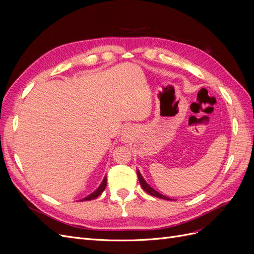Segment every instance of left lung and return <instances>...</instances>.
Wrapping results in <instances>:
<instances>
[{
    "instance_id": "left-lung-1",
    "label": "left lung",
    "mask_w": 254,
    "mask_h": 254,
    "mask_svg": "<svg viewBox=\"0 0 254 254\" xmlns=\"http://www.w3.org/2000/svg\"><path fill=\"white\" fill-rule=\"evenodd\" d=\"M136 174H137V178H139V181H140L141 187H142V189L146 191V193L149 194V195H151V196H153V197H158V198H161V199H164V200H172L171 198L165 197L164 195L158 193L157 190H153L152 188H150V187L148 186V184L146 183V181L142 178V175L140 174V172H139V171L136 172Z\"/></svg>"
}]
</instances>
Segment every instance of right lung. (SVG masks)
<instances>
[{
    "label": "right lung",
    "mask_w": 254,
    "mask_h": 254,
    "mask_svg": "<svg viewBox=\"0 0 254 254\" xmlns=\"http://www.w3.org/2000/svg\"><path fill=\"white\" fill-rule=\"evenodd\" d=\"M106 186H107V179L105 178L104 179V181L102 182V184H101V187H99L94 193H92L91 195H89L88 197H86V198H83L81 201H83V200H93V199H95V198H97L99 195H101L103 191H104V190L106 189Z\"/></svg>",
    "instance_id": "right-lung-1"
}]
</instances>
